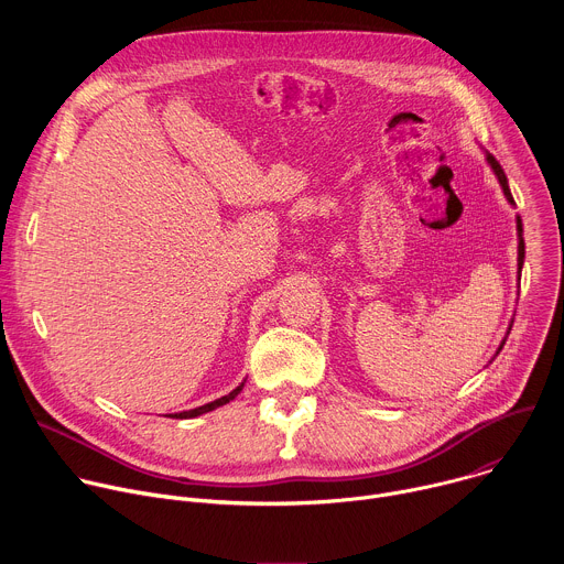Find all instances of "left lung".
Wrapping results in <instances>:
<instances>
[{
  "mask_svg": "<svg viewBox=\"0 0 564 564\" xmlns=\"http://www.w3.org/2000/svg\"><path fill=\"white\" fill-rule=\"evenodd\" d=\"M487 160H489V165L494 167V172H496V176H498V181H500V185H502V189H505L507 200H509L511 205H516V200H513V196H511V189H509V183H507V176H505L500 163H498V160H496L491 153H487ZM518 234H520V243H518V268L522 270V263H524V240H522V220H520V216H518ZM500 350H502V346H500Z\"/></svg>",
  "mask_w": 564,
  "mask_h": 564,
  "instance_id": "left-lung-1",
  "label": "left lung"
}]
</instances>
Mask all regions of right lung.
Here are the masks:
<instances>
[{
    "label": "right lung",
    "instance_id": "right-lung-1",
    "mask_svg": "<svg viewBox=\"0 0 564 564\" xmlns=\"http://www.w3.org/2000/svg\"><path fill=\"white\" fill-rule=\"evenodd\" d=\"M240 390H243V383L240 386H236L229 394H225V397H220V399H216V401H209V404H205V406H198V409H192V411H185V413H176V415H170V417H176V420H189V417H198V415H203V413H209V411H214V409H218V406H223V404H227V401H231Z\"/></svg>",
    "mask_w": 564,
    "mask_h": 564
}]
</instances>
